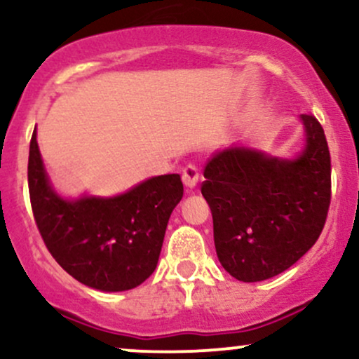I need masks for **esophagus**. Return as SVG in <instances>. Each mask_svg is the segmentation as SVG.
Here are the masks:
<instances>
[{
	"label": "esophagus",
	"mask_w": 359,
	"mask_h": 359,
	"mask_svg": "<svg viewBox=\"0 0 359 359\" xmlns=\"http://www.w3.org/2000/svg\"><path fill=\"white\" fill-rule=\"evenodd\" d=\"M182 182H184L185 187H189V189L196 187L197 182H199V170H197L196 165L189 163V165L184 167Z\"/></svg>",
	"instance_id": "1"
}]
</instances>
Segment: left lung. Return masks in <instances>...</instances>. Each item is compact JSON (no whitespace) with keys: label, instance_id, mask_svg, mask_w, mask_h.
<instances>
[{"label":"left lung","instance_id":"obj_1","mask_svg":"<svg viewBox=\"0 0 359 359\" xmlns=\"http://www.w3.org/2000/svg\"><path fill=\"white\" fill-rule=\"evenodd\" d=\"M306 148L283 160L245 147L216 151L201 187L212 212L222 269L262 282L290 269L323 233L331 204V155L320 123L300 114Z\"/></svg>","mask_w":359,"mask_h":359}]
</instances>
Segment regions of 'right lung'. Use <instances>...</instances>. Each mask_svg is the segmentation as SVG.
<instances>
[{
	"label": "right lung",
	"instance_id": "1",
	"mask_svg": "<svg viewBox=\"0 0 359 359\" xmlns=\"http://www.w3.org/2000/svg\"><path fill=\"white\" fill-rule=\"evenodd\" d=\"M28 191L36 228L62 269L90 288L123 292L155 271L168 217L182 199L184 185L179 174H168L108 199H62L45 174L34 131Z\"/></svg>",
	"mask_w": 359,
	"mask_h": 359
}]
</instances>
